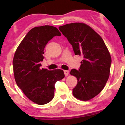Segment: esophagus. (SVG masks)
I'll list each match as a JSON object with an SVG mask.
<instances>
[{"instance_id": "1", "label": "esophagus", "mask_w": 125, "mask_h": 125, "mask_svg": "<svg viewBox=\"0 0 125 125\" xmlns=\"http://www.w3.org/2000/svg\"><path fill=\"white\" fill-rule=\"evenodd\" d=\"M64 72L65 75L66 76H68V74H69V71H64Z\"/></svg>"}]
</instances>
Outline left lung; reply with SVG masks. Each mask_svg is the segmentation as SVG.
I'll list each match as a JSON object with an SVG mask.
<instances>
[{"instance_id": "1", "label": "left lung", "mask_w": 125, "mask_h": 125, "mask_svg": "<svg viewBox=\"0 0 125 125\" xmlns=\"http://www.w3.org/2000/svg\"><path fill=\"white\" fill-rule=\"evenodd\" d=\"M59 28L72 45L74 54L83 57L78 71L70 72L77 78L73 95L81 101L91 100L102 91L108 80L110 53L102 37L86 24L70 23Z\"/></svg>"}]
</instances>
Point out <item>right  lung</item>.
Here are the masks:
<instances>
[{"instance_id": "1", "label": "right lung", "mask_w": 125, "mask_h": 125, "mask_svg": "<svg viewBox=\"0 0 125 125\" xmlns=\"http://www.w3.org/2000/svg\"><path fill=\"white\" fill-rule=\"evenodd\" d=\"M61 35L57 28L51 25L35 27L25 35L15 53L13 67L16 84L29 100L38 105L53 98L54 85L65 77L61 69L40 68L45 45L54 36Z\"/></svg>"}]
</instances>
